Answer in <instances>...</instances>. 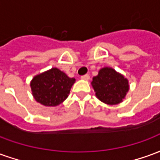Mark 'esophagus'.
<instances>
[{"instance_id": "1", "label": "esophagus", "mask_w": 160, "mask_h": 160, "mask_svg": "<svg viewBox=\"0 0 160 160\" xmlns=\"http://www.w3.org/2000/svg\"><path fill=\"white\" fill-rule=\"evenodd\" d=\"M81 80H90V76H89L88 74H85V75H82V76H81Z\"/></svg>"}]
</instances>
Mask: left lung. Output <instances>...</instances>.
<instances>
[{
	"label": "left lung",
	"instance_id": "left-lung-1",
	"mask_svg": "<svg viewBox=\"0 0 160 160\" xmlns=\"http://www.w3.org/2000/svg\"><path fill=\"white\" fill-rule=\"evenodd\" d=\"M91 84L96 97L109 105L122 103L129 90L127 78L110 67L102 68Z\"/></svg>",
	"mask_w": 160,
	"mask_h": 160
}]
</instances>
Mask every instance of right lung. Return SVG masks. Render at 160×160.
<instances>
[{
    "instance_id": "obj_1",
    "label": "right lung",
    "mask_w": 160,
    "mask_h": 160,
    "mask_svg": "<svg viewBox=\"0 0 160 160\" xmlns=\"http://www.w3.org/2000/svg\"><path fill=\"white\" fill-rule=\"evenodd\" d=\"M74 82V78H70L57 68H52L35 75L30 86L37 102L44 106L55 107L68 97Z\"/></svg>"
}]
</instances>
